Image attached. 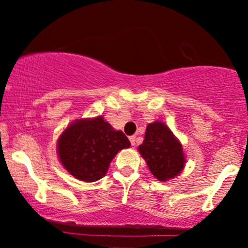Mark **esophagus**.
Masks as SVG:
<instances>
[{
    "instance_id": "esophagus-1",
    "label": "esophagus",
    "mask_w": 248,
    "mask_h": 248,
    "mask_svg": "<svg viewBox=\"0 0 248 248\" xmlns=\"http://www.w3.org/2000/svg\"><path fill=\"white\" fill-rule=\"evenodd\" d=\"M129 141H130V143H132V146H135V144H136V138H135V136H130Z\"/></svg>"
}]
</instances>
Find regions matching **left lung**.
<instances>
[{
    "instance_id": "1",
    "label": "left lung",
    "mask_w": 248,
    "mask_h": 248,
    "mask_svg": "<svg viewBox=\"0 0 248 248\" xmlns=\"http://www.w3.org/2000/svg\"><path fill=\"white\" fill-rule=\"evenodd\" d=\"M139 152L158 181L173 178L184 168L182 144L162 122L156 121L148 124L143 143L139 147Z\"/></svg>"
}]
</instances>
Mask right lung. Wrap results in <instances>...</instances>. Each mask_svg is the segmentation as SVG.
<instances>
[{"label": "right lung", "mask_w": 248, "mask_h": 248, "mask_svg": "<svg viewBox=\"0 0 248 248\" xmlns=\"http://www.w3.org/2000/svg\"><path fill=\"white\" fill-rule=\"evenodd\" d=\"M130 146L121 130H114L102 116L71 124L58 140V155L71 175L95 182L106 175L110 161Z\"/></svg>", "instance_id": "right-lung-1"}]
</instances>
